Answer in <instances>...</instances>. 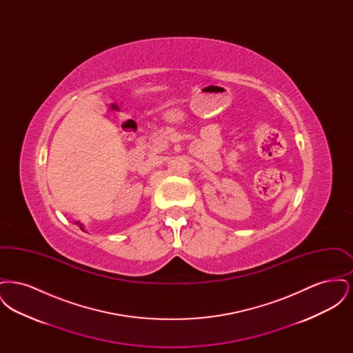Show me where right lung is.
Masks as SVG:
<instances>
[{
  "mask_svg": "<svg viewBox=\"0 0 353 353\" xmlns=\"http://www.w3.org/2000/svg\"><path fill=\"white\" fill-rule=\"evenodd\" d=\"M75 223H77V225H78V226H79V228H81V229L84 232L83 223H81V222H78V221H77Z\"/></svg>",
  "mask_w": 353,
  "mask_h": 353,
  "instance_id": "right-lung-1",
  "label": "right lung"
}]
</instances>
